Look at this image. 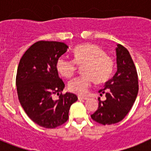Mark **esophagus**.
Wrapping results in <instances>:
<instances>
[{"label": "esophagus", "instance_id": "1", "mask_svg": "<svg viewBox=\"0 0 151 151\" xmlns=\"http://www.w3.org/2000/svg\"><path fill=\"white\" fill-rule=\"evenodd\" d=\"M78 100H87V97H82V96H78Z\"/></svg>", "mask_w": 151, "mask_h": 151}]
</instances>
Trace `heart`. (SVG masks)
Instances as JSON below:
<instances>
[{
	"instance_id": "heart-1",
	"label": "heart",
	"mask_w": 151,
	"mask_h": 151,
	"mask_svg": "<svg viewBox=\"0 0 151 151\" xmlns=\"http://www.w3.org/2000/svg\"><path fill=\"white\" fill-rule=\"evenodd\" d=\"M77 66H82L83 75L70 81L68 88L75 94L85 95L88 92L93 80L96 83H103L109 79L114 69V60L101 47L88 43L75 47L73 60L60 57L56 62L57 71L66 78L74 76Z\"/></svg>"
}]
</instances>
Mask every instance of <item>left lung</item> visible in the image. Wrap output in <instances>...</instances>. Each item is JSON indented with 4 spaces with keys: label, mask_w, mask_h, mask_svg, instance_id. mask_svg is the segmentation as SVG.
Listing matches in <instances>:
<instances>
[{
    "label": "left lung",
    "mask_w": 151,
    "mask_h": 151,
    "mask_svg": "<svg viewBox=\"0 0 151 151\" xmlns=\"http://www.w3.org/2000/svg\"><path fill=\"white\" fill-rule=\"evenodd\" d=\"M117 71L111 79L99 91L105 94L106 100L98 99V109L91 117L102 125H111L120 122L132 107L138 92V73L129 50L117 45Z\"/></svg>",
    "instance_id": "1"
}]
</instances>
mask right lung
<instances>
[{
	"label": "right lung",
	"mask_w": 151,
	"mask_h": 151,
	"mask_svg": "<svg viewBox=\"0 0 151 151\" xmlns=\"http://www.w3.org/2000/svg\"><path fill=\"white\" fill-rule=\"evenodd\" d=\"M67 48L60 41H37L22 55L17 69L16 84L21 106L33 122L46 129L65 123L69 108L78 100L73 93L62 94L65 84L56 69V62ZM59 93V99H52Z\"/></svg>",
	"instance_id": "right-lung-1"
}]
</instances>
